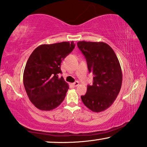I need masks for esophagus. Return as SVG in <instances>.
<instances>
[{"mask_svg":"<svg viewBox=\"0 0 147 147\" xmlns=\"http://www.w3.org/2000/svg\"><path fill=\"white\" fill-rule=\"evenodd\" d=\"M72 85H73V87H76V86L79 85V82H78V81H76V82H73V83L72 84Z\"/></svg>","mask_w":147,"mask_h":147,"instance_id":"esophagus-1","label":"esophagus"}]
</instances>
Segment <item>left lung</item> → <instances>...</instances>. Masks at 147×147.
Wrapping results in <instances>:
<instances>
[{
	"mask_svg": "<svg viewBox=\"0 0 147 147\" xmlns=\"http://www.w3.org/2000/svg\"><path fill=\"white\" fill-rule=\"evenodd\" d=\"M83 54L89 73L93 74L92 85L81 100L95 113L104 111L113 104L121 90L123 74L119 61L113 49L103 42H77Z\"/></svg>",
	"mask_w": 147,
	"mask_h": 147,
	"instance_id": "1",
	"label": "left lung"
}]
</instances>
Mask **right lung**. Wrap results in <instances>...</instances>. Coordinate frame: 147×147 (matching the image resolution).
I'll use <instances>...</instances> for the list:
<instances>
[{"label": "right lung", "instance_id": "1", "mask_svg": "<svg viewBox=\"0 0 147 147\" xmlns=\"http://www.w3.org/2000/svg\"><path fill=\"white\" fill-rule=\"evenodd\" d=\"M74 47L73 41L41 45L28 58L23 83L28 98L39 110H53L65 99L69 84L59 74L62 73V61Z\"/></svg>", "mask_w": 147, "mask_h": 147}]
</instances>
